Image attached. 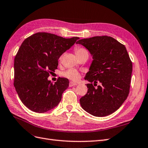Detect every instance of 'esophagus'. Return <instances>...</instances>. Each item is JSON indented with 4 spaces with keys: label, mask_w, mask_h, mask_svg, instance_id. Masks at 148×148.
Here are the masks:
<instances>
[{
    "label": "esophagus",
    "mask_w": 148,
    "mask_h": 148,
    "mask_svg": "<svg viewBox=\"0 0 148 148\" xmlns=\"http://www.w3.org/2000/svg\"><path fill=\"white\" fill-rule=\"evenodd\" d=\"M77 83H75L73 82H69V87H73V86H77Z\"/></svg>",
    "instance_id": "esophagus-1"
}]
</instances>
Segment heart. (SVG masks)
Masks as SVG:
<instances>
[{
  "label": "heart",
  "instance_id": "obj_1",
  "mask_svg": "<svg viewBox=\"0 0 148 148\" xmlns=\"http://www.w3.org/2000/svg\"><path fill=\"white\" fill-rule=\"evenodd\" d=\"M75 53H76L77 57L82 55V54L87 52L85 49H84L82 48H80V47L75 48ZM62 56L63 55L61 56V57L60 58V60H61ZM62 75L64 77L71 80V81H77L80 79V77H81V73H80L79 71H77V70H75V69H69L67 70L64 72H63Z\"/></svg>",
  "mask_w": 148,
  "mask_h": 148
}]
</instances>
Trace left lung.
Listing matches in <instances>:
<instances>
[{
	"label": "left lung",
	"mask_w": 148,
	"mask_h": 148,
	"mask_svg": "<svg viewBox=\"0 0 148 148\" xmlns=\"http://www.w3.org/2000/svg\"><path fill=\"white\" fill-rule=\"evenodd\" d=\"M76 43L86 48L93 59L85 77L90 84L80 99L81 107L95 116L110 115L121 107L130 92L133 66L125 46L108 36L82 39ZM97 82L101 85L95 88Z\"/></svg>",
	"instance_id": "obj_1"
}]
</instances>
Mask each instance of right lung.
<instances>
[{
  "label": "right lung",
  "mask_w": 148,
  "mask_h": 148,
  "mask_svg": "<svg viewBox=\"0 0 148 148\" xmlns=\"http://www.w3.org/2000/svg\"><path fill=\"white\" fill-rule=\"evenodd\" d=\"M79 39L38 32L24 40L14 60V84L28 108L45 113L60 102L62 93L69 87V80L60 77L53 84L48 77L57 69L60 57Z\"/></svg>",
  "instance_id": "obj_1"
}]
</instances>
